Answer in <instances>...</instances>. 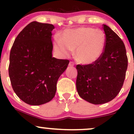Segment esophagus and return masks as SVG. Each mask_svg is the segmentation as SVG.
I'll return each instance as SVG.
<instances>
[{
  "mask_svg": "<svg viewBox=\"0 0 134 134\" xmlns=\"http://www.w3.org/2000/svg\"><path fill=\"white\" fill-rule=\"evenodd\" d=\"M74 65V63L73 62H70L69 64V66H70V67H73V66Z\"/></svg>",
  "mask_w": 134,
  "mask_h": 134,
  "instance_id": "esophagus-1",
  "label": "esophagus"
}]
</instances>
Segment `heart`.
I'll return each instance as SVG.
<instances>
[{
	"label": "heart",
	"instance_id": "1",
	"mask_svg": "<svg viewBox=\"0 0 134 134\" xmlns=\"http://www.w3.org/2000/svg\"><path fill=\"white\" fill-rule=\"evenodd\" d=\"M106 36L100 30L90 27H79L64 30L60 38H56L55 48L63 56H69L75 50L77 60L82 64L95 63L102 56Z\"/></svg>",
	"mask_w": 134,
	"mask_h": 134
}]
</instances>
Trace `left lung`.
Masks as SVG:
<instances>
[{"label": "left lung", "mask_w": 134, "mask_h": 134, "mask_svg": "<svg viewBox=\"0 0 134 134\" xmlns=\"http://www.w3.org/2000/svg\"><path fill=\"white\" fill-rule=\"evenodd\" d=\"M103 28L106 44L102 56L94 64L76 66L77 93L83 99L94 104L106 103L117 96L128 66L123 41L108 26L103 24Z\"/></svg>", "instance_id": "1"}]
</instances>
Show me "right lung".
Segmentation results:
<instances>
[{"label": "right lung", "instance_id": "add662e5", "mask_svg": "<svg viewBox=\"0 0 134 134\" xmlns=\"http://www.w3.org/2000/svg\"><path fill=\"white\" fill-rule=\"evenodd\" d=\"M54 26L33 21L18 35L10 52L9 75L14 91L30 105H41L55 96L57 82L69 60L52 57Z\"/></svg>", "mask_w": 134, "mask_h": 134}]
</instances>
